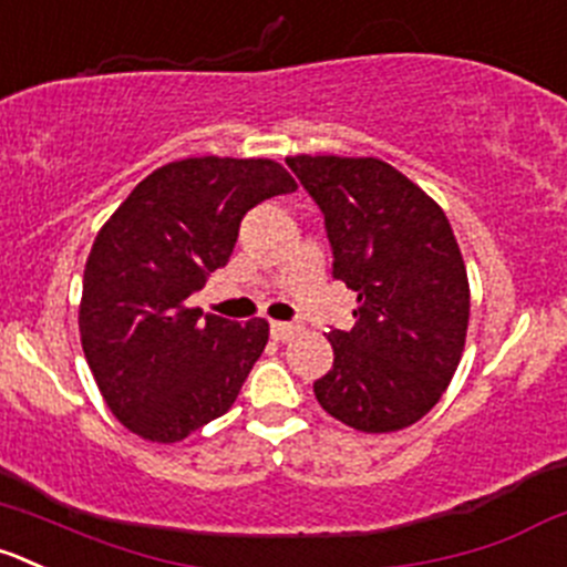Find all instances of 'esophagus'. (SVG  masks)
Wrapping results in <instances>:
<instances>
[{
    "label": "esophagus",
    "mask_w": 567,
    "mask_h": 567,
    "mask_svg": "<svg viewBox=\"0 0 567 567\" xmlns=\"http://www.w3.org/2000/svg\"><path fill=\"white\" fill-rule=\"evenodd\" d=\"M296 323H288V321H274L271 323V338L279 340V343H285V340H290V334L296 332Z\"/></svg>",
    "instance_id": "1"
}]
</instances>
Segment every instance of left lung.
<instances>
[{"label":"left lung","instance_id":"1","mask_svg":"<svg viewBox=\"0 0 567 567\" xmlns=\"http://www.w3.org/2000/svg\"><path fill=\"white\" fill-rule=\"evenodd\" d=\"M323 213L332 277L357 293L351 329L312 390L360 432H395L441 401L468 332V274L446 213L377 157H288Z\"/></svg>","mask_w":567,"mask_h":567}]
</instances>
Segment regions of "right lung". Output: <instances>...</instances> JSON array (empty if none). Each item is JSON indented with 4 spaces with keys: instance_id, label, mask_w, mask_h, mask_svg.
I'll return each instance as SVG.
<instances>
[{
    "instance_id": "1",
    "label": "right lung",
    "mask_w": 567,
    "mask_h": 567,
    "mask_svg": "<svg viewBox=\"0 0 567 567\" xmlns=\"http://www.w3.org/2000/svg\"><path fill=\"white\" fill-rule=\"evenodd\" d=\"M296 183L274 161L188 157L152 172L99 229L80 338L126 430L177 443L224 415L268 343L262 318H202L185 301L227 266L251 207Z\"/></svg>"
}]
</instances>
